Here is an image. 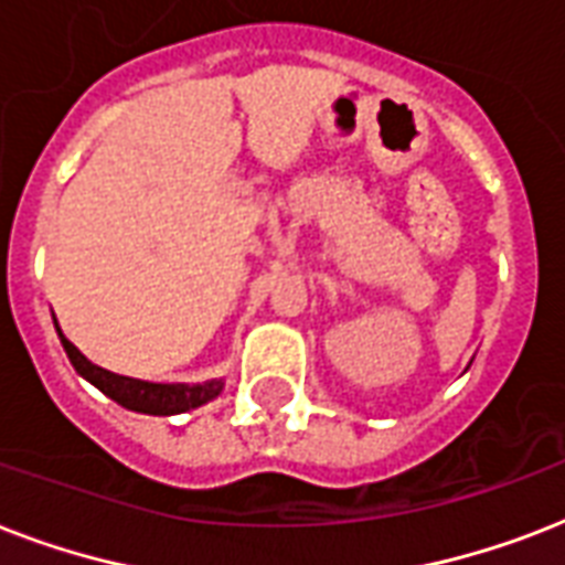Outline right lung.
<instances>
[{
	"label": "right lung",
	"instance_id": "obj_1",
	"mask_svg": "<svg viewBox=\"0 0 565 565\" xmlns=\"http://www.w3.org/2000/svg\"><path fill=\"white\" fill-rule=\"evenodd\" d=\"M57 328V326H55ZM61 345H64L66 358L75 366V372L87 377L93 386H99L102 393L114 398L117 404L137 413H152V416H172V413H188L193 407H202L211 398L222 393V381H207V384H152V381H137V377L114 375L108 370L93 366L78 349H75L57 328Z\"/></svg>",
	"mask_w": 565,
	"mask_h": 565
}]
</instances>
